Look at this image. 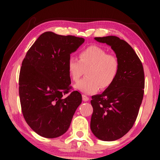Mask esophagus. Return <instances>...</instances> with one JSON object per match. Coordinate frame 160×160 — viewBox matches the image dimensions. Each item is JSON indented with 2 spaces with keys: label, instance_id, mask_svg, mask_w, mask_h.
<instances>
[{
  "label": "esophagus",
  "instance_id": "1",
  "mask_svg": "<svg viewBox=\"0 0 160 160\" xmlns=\"http://www.w3.org/2000/svg\"><path fill=\"white\" fill-rule=\"evenodd\" d=\"M82 100L84 102H88L89 101V97L88 96L85 95V94H82Z\"/></svg>",
  "mask_w": 160,
  "mask_h": 160
}]
</instances>
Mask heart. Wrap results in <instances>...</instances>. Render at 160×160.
<instances>
[{
    "instance_id": "obj_1",
    "label": "heart",
    "mask_w": 160,
    "mask_h": 160,
    "mask_svg": "<svg viewBox=\"0 0 160 160\" xmlns=\"http://www.w3.org/2000/svg\"><path fill=\"white\" fill-rule=\"evenodd\" d=\"M79 60L70 57L67 69L70 78L76 82L85 70L86 78L74 85V89L86 94L97 92L99 88L106 90L112 85L117 77L119 62L114 55L98 46H90L78 55Z\"/></svg>"
}]
</instances>
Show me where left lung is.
Listing matches in <instances>:
<instances>
[{"instance_id":"obj_1","label":"left lung","mask_w":160,"mask_h":160,"mask_svg":"<svg viewBox=\"0 0 160 160\" xmlns=\"http://www.w3.org/2000/svg\"><path fill=\"white\" fill-rule=\"evenodd\" d=\"M94 39L110 46L118 60L119 70L109 88L92 97L90 128L98 139L113 141L126 135L136 120L144 94V70L138 56L126 41L115 36Z\"/></svg>"}]
</instances>
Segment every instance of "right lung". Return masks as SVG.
<instances>
[{"label":"right lung","mask_w":160,"mask_h":160,"mask_svg":"<svg viewBox=\"0 0 160 160\" xmlns=\"http://www.w3.org/2000/svg\"><path fill=\"white\" fill-rule=\"evenodd\" d=\"M85 39L52 32L40 35L26 53L19 78L22 112L27 123L47 138L61 136L69 128L82 95L71 88L67 63Z\"/></svg>","instance_id":"1"}]
</instances>
